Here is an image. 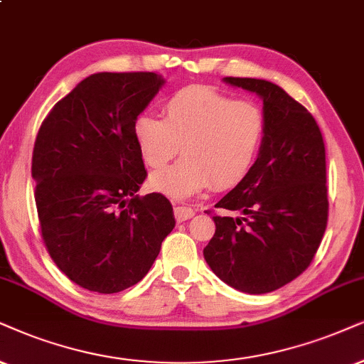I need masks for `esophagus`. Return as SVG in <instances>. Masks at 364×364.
<instances>
[{
	"instance_id": "34e87169",
	"label": "esophagus",
	"mask_w": 364,
	"mask_h": 364,
	"mask_svg": "<svg viewBox=\"0 0 364 364\" xmlns=\"http://www.w3.org/2000/svg\"><path fill=\"white\" fill-rule=\"evenodd\" d=\"M193 215H195V211L190 206H176L174 208V218H176V222H186Z\"/></svg>"
}]
</instances>
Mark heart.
<instances>
[{
    "mask_svg": "<svg viewBox=\"0 0 364 364\" xmlns=\"http://www.w3.org/2000/svg\"><path fill=\"white\" fill-rule=\"evenodd\" d=\"M267 121L254 100H235L205 85L174 92L163 104V121L142 114L134 121V139L151 169L178 154L174 166L154 173L151 186L173 198H188L213 183L218 190L243 181L259 158Z\"/></svg>",
    "mask_w": 364,
    "mask_h": 364,
    "instance_id": "heart-1",
    "label": "heart"
}]
</instances>
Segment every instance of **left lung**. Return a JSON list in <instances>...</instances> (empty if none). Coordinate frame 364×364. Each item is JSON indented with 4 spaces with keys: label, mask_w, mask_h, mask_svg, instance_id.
I'll list each match as a JSON object with an SVG mask.
<instances>
[{
    "label": "left lung",
    "mask_w": 364,
    "mask_h": 364,
    "mask_svg": "<svg viewBox=\"0 0 364 364\" xmlns=\"http://www.w3.org/2000/svg\"><path fill=\"white\" fill-rule=\"evenodd\" d=\"M223 80L260 95L267 131L254 169L215 205L243 216L215 215L203 255L233 289L267 294L304 272L323 240L329 208L324 141L309 110L279 85Z\"/></svg>",
    "instance_id": "8db88e82"
}]
</instances>
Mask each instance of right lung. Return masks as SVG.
Returning <instances> with one entry per match:
<instances>
[{"label": "right lung", "instance_id": "1", "mask_svg": "<svg viewBox=\"0 0 364 364\" xmlns=\"http://www.w3.org/2000/svg\"><path fill=\"white\" fill-rule=\"evenodd\" d=\"M163 84L154 72L94 73L53 105L36 134L41 238L87 291L114 294L139 282L174 228L166 196L136 195L148 171L132 127Z\"/></svg>", "mask_w": 364, "mask_h": 364}]
</instances>
